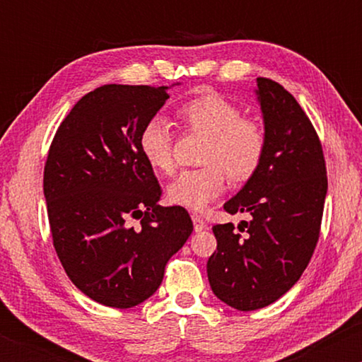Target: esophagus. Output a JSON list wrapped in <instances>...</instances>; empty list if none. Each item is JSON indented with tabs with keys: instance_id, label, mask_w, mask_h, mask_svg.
<instances>
[{
	"instance_id": "1",
	"label": "esophagus",
	"mask_w": 362,
	"mask_h": 362,
	"mask_svg": "<svg viewBox=\"0 0 362 362\" xmlns=\"http://www.w3.org/2000/svg\"><path fill=\"white\" fill-rule=\"evenodd\" d=\"M192 223H194V230L195 231H202V230H206V228H207V223L201 218V216H194Z\"/></svg>"
}]
</instances>
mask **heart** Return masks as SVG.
<instances>
[{
	"instance_id": "heart-1",
	"label": "heart",
	"mask_w": 362,
	"mask_h": 362,
	"mask_svg": "<svg viewBox=\"0 0 362 362\" xmlns=\"http://www.w3.org/2000/svg\"><path fill=\"white\" fill-rule=\"evenodd\" d=\"M178 115L192 131L207 136L202 151L206 167L184 170L170 182L167 199L190 211H204L231 180L245 182L260 167L267 146L262 124L242 117L233 102L214 91H206L182 105ZM141 155L155 172L170 173L173 161L172 124L165 115H153L139 134Z\"/></svg>"
}]
</instances>
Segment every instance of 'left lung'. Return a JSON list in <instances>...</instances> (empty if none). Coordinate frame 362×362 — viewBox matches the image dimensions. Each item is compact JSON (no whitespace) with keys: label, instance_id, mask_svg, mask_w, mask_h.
Masks as SVG:
<instances>
[{"label":"left lung","instance_id":"8db88e82","mask_svg":"<svg viewBox=\"0 0 362 362\" xmlns=\"http://www.w3.org/2000/svg\"><path fill=\"white\" fill-rule=\"evenodd\" d=\"M267 146L259 170L224 204L231 223L213 226L216 252L207 260L211 289L240 311L269 306L296 284L313 255L327 195L322 144L296 98L279 83L257 78Z\"/></svg>","mask_w":362,"mask_h":362}]
</instances>
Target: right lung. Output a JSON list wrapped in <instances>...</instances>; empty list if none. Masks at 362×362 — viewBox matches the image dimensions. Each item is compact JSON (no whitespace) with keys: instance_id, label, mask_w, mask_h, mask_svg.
<instances>
[{"instance_id":"right-lung-1","label":"right lung","mask_w":362,"mask_h":362,"mask_svg":"<svg viewBox=\"0 0 362 362\" xmlns=\"http://www.w3.org/2000/svg\"><path fill=\"white\" fill-rule=\"evenodd\" d=\"M168 86L103 85L81 98L54 136L44 195L54 248L81 293L112 308L146 301L194 230L184 207L158 206L161 187L139 134ZM139 218L140 226H130Z\"/></svg>"}]
</instances>
